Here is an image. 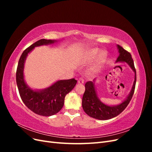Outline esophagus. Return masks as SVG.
Returning <instances> with one entry per match:
<instances>
[{
	"instance_id": "obj_1",
	"label": "esophagus",
	"mask_w": 152,
	"mask_h": 152,
	"mask_svg": "<svg viewBox=\"0 0 152 152\" xmlns=\"http://www.w3.org/2000/svg\"><path fill=\"white\" fill-rule=\"evenodd\" d=\"M78 82H79V84H84V80L83 79V77H80L79 79V80H78Z\"/></svg>"
}]
</instances>
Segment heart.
Wrapping results in <instances>:
<instances>
[{
	"mask_svg": "<svg viewBox=\"0 0 152 152\" xmlns=\"http://www.w3.org/2000/svg\"><path fill=\"white\" fill-rule=\"evenodd\" d=\"M98 52V50H96V49H94V50H90V52H89V53L90 58H94V57L96 56V55L97 54ZM105 56H106V55H105V54H104V53H100L99 55L98 56V62H102V61H103V59H104V58H105Z\"/></svg>",
	"mask_w": 152,
	"mask_h": 152,
	"instance_id": "1",
	"label": "heart"
}]
</instances>
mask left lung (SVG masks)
Here are the masks:
<instances>
[{
  "label": "left lung",
  "instance_id": "obj_1",
  "mask_svg": "<svg viewBox=\"0 0 152 152\" xmlns=\"http://www.w3.org/2000/svg\"><path fill=\"white\" fill-rule=\"evenodd\" d=\"M117 48L118 49L119 56L117 59V62H125L130 66L135 73L134 81L128 97L121 104L117 106H108L104 104L98 99L95 90L94 80L93 82L89 81L86 82L85 84L86 90L82 98V108L86 113L89 116L98 120H108L118 115L127 107L134 93L136 72L131 54L121 45H117Z\"/></svg>",
  "mask_w": 152,
  "mask_h": 152
}]
</instances>
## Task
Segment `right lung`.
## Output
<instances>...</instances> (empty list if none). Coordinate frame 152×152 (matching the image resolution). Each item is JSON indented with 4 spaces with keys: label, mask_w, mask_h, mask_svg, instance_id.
Instances as JSON below:
<instances>
[{
    "label": "right lung",
    "mask_w": 152,
    "mask_h": 152,
    "mask_svg": "<svg viewBox=\"0 0 152 152\" xmlns=\"http://www.w3.org/2000/svg\"><path fill=\"white\" fill-rule=\"evenodd\" d=\"M56 42L54 40L40 39L26 48L18 61L16 74L17 86L23 102L31 111L45 117L53 115L60 111L64 105L65 96L74 88L77 81L75 79L61 80L45 89L34 91L24 80V63L27 55L35 47Z\"/></svg>",
    "instance_id": "1"
}]
</instances>
